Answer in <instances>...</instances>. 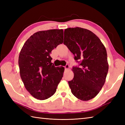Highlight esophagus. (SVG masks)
<instances>
[{
    "label": "esophagus",
    "instance_id": "obj_1",
    "mask_svg": "<svg viewBox=\"0 0 125 125\" xmlns=\"http://www.w3.org/2000/svg\"><path fill=\"white\" fill-rule=\"evenodd\" d=\"M64 68H65V69H69V65L68 64H66L64 66Z\"/></svg>",
    "mask_w": 125,
    "mask_h": 125
}]
</instances>
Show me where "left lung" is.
Listing matches in <instances>:
<instances>
[{
    "instance_id": "obj_1",
    "label": "left lung",
    "mask_w": 125,
    "mask_h": 125,
    "mask_svg": "<svg viewBox=\"0 0 125 125\" xmlns=\"http://www.w3.org/2000/svg\"><path fill=\"white\" fill-rule=\"evenodd\" d=\"M64 33L63 43L79 63V67H73V78L68 82L71 92L79 99L89 100L105 82L108 70L106 50L99 38L86 29L68 28Z\"/></svg>"
}]
</instances>
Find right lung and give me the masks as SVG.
<instances>
[{"mask_svg":"<svg viewBox=\"0 0 125 125\" xmlns=\"http://www.w3.org/2000/svg\"><path fill=\"white\" fill-rule=\"evenodd\" d=\"M63 42V30L39 31L23 45L19 56L20 77L26 90L34 98L45 100L54 94L64 68L52 65L50 54Z\"/></svg>","mask_w":125,"mask_h":125,"instance_id":"add662e5","label":"right lung"}]
</instances>
